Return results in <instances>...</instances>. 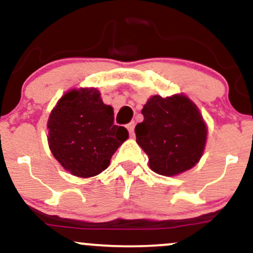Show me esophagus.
Here are the masks:
<instances>
[{"mask_svg": "<svg viewBox=\"0 0 253 253\" xmlns=\"http://www.w3.org/2000/svg\"><path fill=\"white\" fill-rule=\"evenodd\" d=\"M134 127H135L134 121H132V123H129L128 125H127V129H128L130 135H133V133H134Z\"/></svg>", "mask_w": 253, "mask_h": 253, "instance_id": "obj_1", "label": "esophagus"}]
</instances>
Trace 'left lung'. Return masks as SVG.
I'll return each instance as SVG.
<instances>
[{
    "instance_id": "8db88e82",
    "label": "left lung",
    "mask_w": 253,
    "mask_h": 253,
    "mask_svg": "<svg viewBox=\"0 0 253 253\" xmlns=\"http://www.w3.org/2000/svg\"><path fill=\"white\" fill-rule=\"evenodd\" d=\"M143 123L135 126L136 143L149 157L151 170L175 176L199 163L207 140L200 110L184 95H155L144 106Z\"/></svg>"
}]
</instances>
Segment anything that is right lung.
<instances>
[{
  "mask_svg": "<svg viewBox=\"0 0 253 253\" xmlns=\"http://www.w3.org/2000/svg\"><path fill=\"white\" fill-rule=\"evenodd\" d=\"M48 146L74 176L92 177L108 168L118 147L128 138L114 125V112L95 88L72 89L58 101L47 123Z\"/></svg>",
  "mask_w": 253,
  "mask_h": 253,
  "instance_id": "obj_1",
  "label": "right lung"
}]
</instances>
